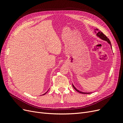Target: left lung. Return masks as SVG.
Segmentation results:
<instances>
[{
	"label": "left lung",
	"mask_w": 123,
	"mask_h": 123,
	"mask_svg": "<svg viewBox=\"0 0 123 123\" xmlns=\"http://www.w3.org/2000/svg\"><path fill=\"white\" fill-rule=\"evenodd\" d=\"M95 30H96L98 31V33H97V34H96V35H97V36H98V37H99L100 39H103V40H105V41H107V42H108V43H109L110 44V46H111V48H112V47H111V42H110V40L109 39V38H107V37L105 35V34H103V32H102L101 31H99L98 29H95ZM95 32H96V31ZM72 86L73 87V88H74V89H75V90L76 91H77V92H79V93H83V94H90V93H91V92H89V93H87V92H81V91H80L79 90H77V89L74 86V85L72 84Z\"/></svg>",
	"instance_id": "8db88e82"
}]
</instances>
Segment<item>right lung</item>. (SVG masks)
<instances>
[{
	"label": "right lung",
	"instance_id": "add662e5",
	"mask_svg": "<svg viewBox=\"0 0 123 123\" xmlns=\"http://www.w3.org/2000/svg\"><path fill=\"white\" fill-rule=\"evenodd\" d=\"M48 91H47V92H48ZM47 92H46V93H44V94H43V95H44V94H46V93H47Z\"/></svg>",
	"mask_w": 123,
	"mask_h": 123
}]
</instances>
